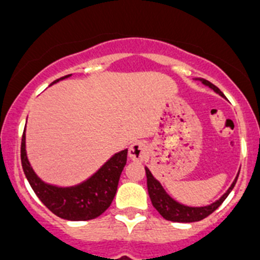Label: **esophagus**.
<instances>
[{
	"instance_id": "34e87169",
	"label": "esophagus",
	"mask_w": 260,
	"mask_h": 260,
	"mask_svg": "<svg viewBox=\"0 0 260 260\" xmlns=\"http://www.w3.org/2000/svg\"><path fill=\"white\" fill-rule=\"evenodd\" d=\"M128 155L132 160L135 162H141L146 158L147 155V146L141 141L133 142L129 147V151H128Z\"/></svg>"
}]
</instances>
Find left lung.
Segmentation results:
<instances>
[{"mask_svg": "<svg viewBox=\"0 0 260 260\" xmlns=\"http://www.w3.org/2000/svg\"><path fill=\"white\" fill-rule=\"evenodd\" d=\"M205 85L210 86L212 90H215L216 93H219L220 95H223L221 90L215 86L214 84L210 83V81L205 80V79H201ZM145 172H146V182H147V191H149V197H150L151 203L155 207L156 211L165 217L166 220L175 221V223H193V221H200L205 217H207L209 215H211L215 210L221 205V203L225 201V198L228 197V194L231 193V190L233 189V186L236 185V181L238 179H235L233 184L231 185V188L226 190V193L224 194L220 200H217L216 202L211 203L210 206H205V207H188V206L180 205L179 202H176L175 200L168 196L166 193L165 189L162 188V185L159 184L158 180L154 179V176L151 175V172L149 171V168L145 167Z\"/></svg>", "mask_w": 260, "mask_h": 260, "instance_id": "1", "label": "left lung"}]
</instances>
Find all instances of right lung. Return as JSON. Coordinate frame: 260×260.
<instances>
[{"label":"right lung","mask_w":260,"mask_h":260,"mask_svg":"<svg viewBox=\"0 0 260 260\" xmlns=\"http://www.w3.org/2000/svg\"><path fill=\"white\" fill-rule=\"evenodd\" d=\"M69 76L70 75H67L60 79ZM127 153L128 150L125 149L115 154L90 179L79 185L71 188H58L41 181L34 172L25 154L24 132L20 145L23 171L39 200L54 215L72 221L92 220L109 209L115 197L121 171L127 163Z\"/></svg>","instance_id":"obj_1"}]
</instances>
